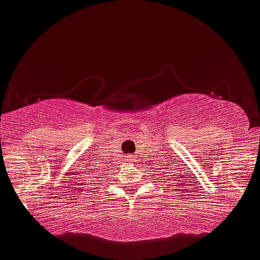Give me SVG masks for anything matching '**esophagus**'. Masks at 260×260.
Here are the masks:
<instances>
[{"label": "esophagus", "mask_w": 260, "mask_h": 260, "mask_svg": "<svg viewBox=\"0 0 260 260\" xmlns=\"http://www.w3.org/2000/svg\"><path fill=\"white\" fill-rule=\"evenodd\" d=\"M125 161L129 162V164H133V162H135V159H133L132 155H128V154H127V157H125Z\"/></svg>", "instance_id": "esophagus-1"}]
</instances>
